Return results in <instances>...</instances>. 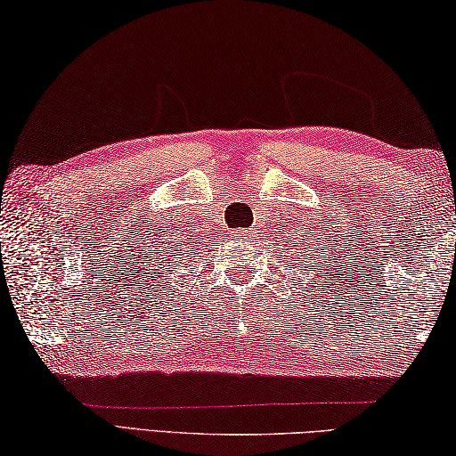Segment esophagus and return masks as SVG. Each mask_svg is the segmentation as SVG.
Masks as SVG:
<instances>
[{"label":"esophagus","instance_id":"obj_1","mask_svg":"<svg viewBox=\"0 0 456 456\" xmlns=\"http://www.w3.org/2000/svg\"><path fill=\"white\" fill-rule=\"evenodd\" d=\"M235 235H237L239 239H247V237H251V231H249V229H237Z\"/></svg>","mask_w":456,"mask_h":456}]
</instances>
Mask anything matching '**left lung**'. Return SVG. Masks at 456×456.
Here are the masks:
<instances>
[{"instance_id": "8db88e82", "label": "left lung", "mask_w": 456, "mask_h": 456, "mask_svg": "<svg viewBox=\"0 0 456 456\" xmlns=\"http://www.w3.org/2000/svg\"><path fill=\"white\" fill-rule=\"evenodd\" d=\"M311 233L313 227L305 229L303 235L299 231H297V235H293V231H289L287 239H281V241H283V253H287V259H291L289 269L297 271L299 275L313 277L317 283H321L322 279H330L337 251L335 245L325 247V243L319 241V237H313ZM321 287L327 289V283Z\"/></svg>"}]
</instances>
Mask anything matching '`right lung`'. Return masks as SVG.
I'll use <instances>...</instances> for the list:
<instances>
[{
    "label": "right lung",
    "mask_w": 456,
    "mask_h": 456,
    "mask_svg": "<svg viewBox=\"0 0 456 456\" xmlns=\"http://www.w3.org/2000/svg\"><path fill=\"white\" fill-rule=\"evenodd\" d=\"M175 251H177V245H171V243L165 245V241H163V245H159V253H157L155 259H159V261H157V263L163 265V271H167L164 269L165 266H167L168 269L173 267V263H175V259H177ZM171 256H174L173 260L170 259ZM169 262L172 263L171 265H168Z\"/></svg>",
    "instance_id": "1"
}]
</instances>
